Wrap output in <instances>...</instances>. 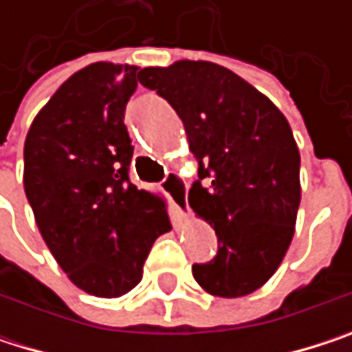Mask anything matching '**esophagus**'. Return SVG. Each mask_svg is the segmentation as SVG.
<instances>
[{
  "instance_id": "obj_1",
  "label": "esophagus",
  "mask_w": 352,
  "mask_h": 352,
  "mask_svg": "<svg viewBox=\"0 0 352 352\" xmlns=\"http://www.w3.org/2000/svg\"><path fill=\"white\" fill-rule=\"evenodd\" d=\"M163 191L169 195V199L175 206L177 212L183 218H189L191 210H189V204H187V183H185V179L179 177L177 173H169L163 181Z\"/></svg>"
}]
</instances>
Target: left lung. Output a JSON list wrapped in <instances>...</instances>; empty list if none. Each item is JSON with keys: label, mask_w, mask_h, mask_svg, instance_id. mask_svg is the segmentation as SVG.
I'll use <instances>...</instances> for the list:
<instances>
[{"label": "left lung", "mask_w": 352, "mask_h": 352, "mask_svg": "<svg viewBox=\"0 0 352 352\" xmlns=\"http://www.w3.org/2000/svg\"><path fill=\"white\" fill-rule=\"evenodd\" d=\"M138 81L183 120L199 181L189 206L218 236V254L193 265L212 296L243 298L279 269L302 199L300 151L287 118L230 69L210 60L144 67Z\"/></svg>", "instance_id": "8db88e82"}]
</instances>
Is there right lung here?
I'll return each instance as SVG.
<instances>
[{
	"mask_svg": "<svg viewBox=\"0 0 352 352\" xmlns=\"http://www.w3.org/2000/svg\"><path fill=\"white\" fill-rule=\"evenodd\" d=\"M138 67L91 63L36 113L24 144V191L48 250L96 298L142 279L155 241L171 230L165 199L128 181L134 146L124 111Z\"/></svg>",
	"mask_w": 352,
	"mask_h": 352,
	"instance_id": "right-lung-1",
	"label": "right lung"
}]
</instances>
